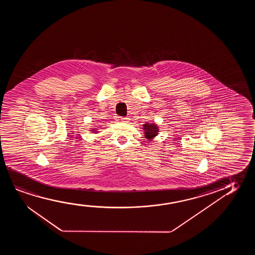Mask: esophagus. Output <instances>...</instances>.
I'll use <instances>...</instances> for the list:
<instances>
[{"mask_svg":"<svg viewBox=\"0 0 255 255\" xmlns=\"http://www.w3.org/2000/svg\"><path fill=\"white\" fill-rule=\"evenodd\" d=\"M120 119H121L122 122H128L129 120V118H127V117H122Z\"/></svg>","mask_w":255,"mask_h":255,"instance_id":"obj_1","label":"esophagus"}]
</instances>
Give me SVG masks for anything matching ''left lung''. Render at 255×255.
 <instances>
[{
  "mask_svg": "<svg viewBox=\"0 0 255 255\" xmlns=\"http://www.w3.org/2000/svg\"><path fill=\"white\" fill-rule=\"evenodd\" d=\"M158 128L154 124H144L143 129H144V136L147 139H151L154 136H157L158 132Z\"/></svg>",
  "mask_w": 255,
  "mask_h": 255,
  "instance_id": "obj_1",
  "label": "left lung"
}]
</instances>
